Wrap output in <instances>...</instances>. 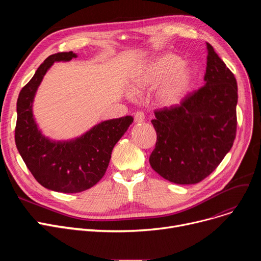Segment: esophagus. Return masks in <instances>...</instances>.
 I'll return each mask as SVG.
<instances>
[{
    "label": "esophagus",
    "instance_id": "esophagus-1",
    "mask_svg": "<svg viewBox=\"0 0 261 261\" xmlns=\"http://www.w3.org/2000/svg\"><path fill=\"white\" fill-rule=\"evenodd\" d=\"M134 120L135 122H143L145 120V115L142 111H138L135 114H134Z\"/></svg>",
    "mask_w": 261,
    "mask_h": 261
}]
</instances>
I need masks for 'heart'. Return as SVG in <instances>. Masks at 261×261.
<instances>
[{
	"mask_svg": "<svg viewBox=\"0 0 261 261\" xmlns=\"http://www.w3.org/2000/svg\"><path fill=\"white\" fill-rule=\"evenodd\" d=\"M195 72L174 54H165L150 61L135 75L133 89L142 91L160 86L156 98L163 106L180 103L193 89Z\"/></svg>",
	"mask_w": 261,
	"mask_h": 261,
	"instance_id": "heart-1",
	"label": "heart"
}]
</instances>
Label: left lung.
Here are the masks:
<instances>
[{
	"label": "left lung",
	"mask_w": 261,
	"mask_h": 261,
	"mask_svg": "<svg viewBox=\"0 0 261 261\" xmlns=\"http://www.w3.org/2000/svg\"><path fill=\"white\" fill-rule=\"evenodd\" d=\"M207 46L205 86L180 105L158 109L151 120L156 143L149 163L164 179L196 184L208 176L234 144L237 131L236 78Z\"/></svg>",
	"instance_id": "obj_1"
}]
</instances>
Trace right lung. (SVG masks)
Masks as SVG:
<instances>
[{
	"label": "right lung",
	"mask_w": 261,
	"mask_h": 261,
	"mask_svg": "<svg viewBox=\"0 0 261 261\" xmlns=\"http://www.w3.org/2000/svg\"><path fill=\"white\" fill-rule=\"evenodd\" d=\"M76 57L73 51L50 55L23 87L17 101L15 140L25 165L43 187L65 194L81 193L101 179L115 144L133 121L129 115L106 120L68 142L44 138L33 115L35 94L54 62L70 61Z\"/></svg>",
	"instance_id": "add662e5"
}]
</instances>
